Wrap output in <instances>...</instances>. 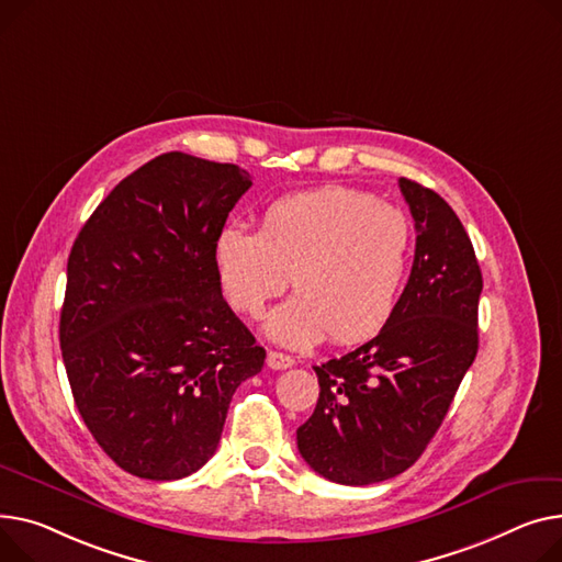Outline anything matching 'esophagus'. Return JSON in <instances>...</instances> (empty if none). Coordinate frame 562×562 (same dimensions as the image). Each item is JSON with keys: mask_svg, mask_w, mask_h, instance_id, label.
Here are the masks:
<instances>
[{"mask_svg": "<svg viewBox=\"0 0 562 562\" xmlns=\"http://www.w3.org/2000/svg\"><path fill=\"white\" fill-rule=\"evenodd\" d=\"M267 363H269V368H273V370H286V368H291V366H293V359H291L289 355H284V352L269 350V355H267Z\"/></svg>", "mask_w": 562, "mask_h": 562, "instance_id": "esophagus-1", "label": "esophagus"}]
</instances>
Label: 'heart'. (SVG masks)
Here are the masks:
<instances>
[{
  "mask_svg": "<svg viewBox=\"0 0 562 562\" xmlns=\"http://www.w3.org/2000/svg\"><path fill=\"white\" fill-rule=\"evenodd\" d=\"M411 248L404 210L334 184L273 201L259 231L226 223L214 239V267L228 303L246 316H259L291 276L297 293L269 316L271 339L310 348L331 334L350 346L393 316Z\"/></svg>",
  "mask_w": 562,
  "mask_h": 562,
  "instance_id": "heart-1",
  "label": "heart"
}]
</instances>
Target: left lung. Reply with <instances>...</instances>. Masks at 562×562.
I'll return each instance as SVG.
<instances>
[{
    "mask_svg": "<svg viewBox=\"0 0 562 562\" xmlns=\"http://www.w3.org/2000/svg\"><path fill=\"white\" fill-rule=\"evenodd\" d=\"M416 255L375 339L314 366L318 402L297 450L321 476L368 485L414 465L442 425L479 350L483 278L463 223L434 190L400 178Z\"/></svg>",
    "mask_w": 562,
    "mask_h": 562,
    "instance_id": "obj_1",
    "label": "left lung"
}]
</instances>
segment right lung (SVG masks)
Returning <instances> with one entry per match:
<instances>
[{
    "label": "right lung",
    "mask_w": 562,
    "mask_h": 562,
    "mask_svg": "<svg viewBox=\"0 0 562 562\" xmlns=\"http://www.w3.org/2000/svg\"><path fill=\"white\" fill-rule=\"evenodd\" d=\"M250 184L237 165L162 154L99 203L71 246L67 380L101 450L135 476L203 468L237 386L265 366L214 267V239Z\"/></svg>",
    "instance_id": "obj_1"
}]
</instances>
